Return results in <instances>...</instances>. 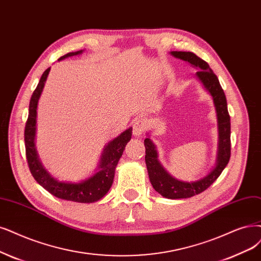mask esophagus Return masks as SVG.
I'll list each match as a JSON object with an SVG mask.
<instances>
[{
    "label": "esophagus",
    "mask_w": 261,
    "mask_h": 261,
    "mask_svg": "<svg viewBox=\"0 0 261 261\" xmlns=\"http://www.w3.org/2000/svg\"><path fill=\"white\" fill-rule=\"evenodd\" d=\"M132 128H133V134L136 137H140L145 132L148 128V121L144 118H137L132 122Z\"/></svg>",
    "instance_id": "34e87169"
}]
</instances>
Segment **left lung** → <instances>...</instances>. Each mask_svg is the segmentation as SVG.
I'll return each instance as SVG.
<instances>
[{
  "instance_id": "obj_1",
  "label": "left lung",
  "mask_w": 261,
  "mask_h": 261,
  "mask_svg": "<svg viewBox=\"0 0 261 261\" xmlns=\"http://www.w3.org/2000/svg\"><path fill=\"white\" fill-rule=\"evenodd\" d=\"M171 55L180 60L189 62L198 69L197 79L204 86L214 101L218 122V152L216 167L203 178L197 181H182L171 176L158 160L155 144L149 138L144 140L145 145V162L151 185L157 192L168 199H186L201 194L207 189L218 178L224 171L231 155L230 142V116L227 108L225 92L221 88L217 76L212 71L210 65L190 51H171Z\"/></svg>"
}]
</instances>
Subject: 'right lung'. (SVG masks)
Here are the masks:
<instances>
[{
	"mask_svg": "<svg viewBox=\"0 0 261 261\" xmlns=\"http://www.w3.org/2000/svg\"><path fill=\"white\" fill-rule=\"evenodd\" d=\"M82 53L83 50L69 53L62 56L59 61L65 59L67 57L76 56ZM49 71L50 67H48L43 73L40 83H38L36 89L33 91L30 105H29V116L24 128V144L28 166L34 179L48 192H50L53 196L67 201L80 202V203H92V202H96L102 199L110 190L114 180L116 166H117L122 155L125 145L131 140L132 128L123 131L105 146L99 165V171L95 172L89 178L81 182H67L54 178L42 166L40 159H38L34 143L37 102L43 91Z\"/></svg>",
	"mask_w": 261,
	"mask_h": 261,
	"instance_id": "add662e5",
	"label": "right lung"
}]
</instances>
